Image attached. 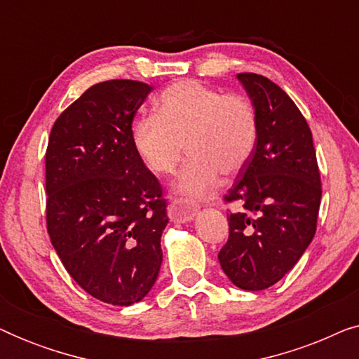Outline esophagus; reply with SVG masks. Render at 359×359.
<instances>
[{
    "instance_id": "esophagus-1",
    "label": "esophagus",
    "mask_w": 359,
    "mask_h": 359,
    "mask_svg": "<svg viewBox=\"0 0 359 359\" xmlns=\"http://www.w3.org/2000/svg\"><path fill=\"white\" fill-rule=\"evenodd\" d=\"M194 214L196 208L186 203L184 199H175L168 205V217L171 222H188V220H193Z\"/></svg>"
}]
</instances>
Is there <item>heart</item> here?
Instances as JSON below:
<instances>
[{
  "mask_svg": "<svg viewBox=\"0 0 359 359\" xmlns=\"http://www.w3.org/2000/svg\"><path fill=\"white\" fill-rule=\"evenodd\" d=\"M258 130V112L247 96L181 80L161 93L156 114L134 121L132 144L155 175L173 173L188 150L191 158L176 189L198 199L215 188L219 173L233 176L245 168L257 147Z\"/></svg>",
  "mask_w": 359,
  "mask_h": 359,
  "instance_id": "heart-1",
  "label": "heart"
}]
</instances>
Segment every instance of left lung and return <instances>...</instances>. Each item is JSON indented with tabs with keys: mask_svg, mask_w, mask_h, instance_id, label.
Listing matches in <instances>:
<instances>
[{
	"mask_svg": "<svg viewBox=\"0 0 359 359\" xmlns=\"http://www.w3.org/2000/svg\"><path fill=\"white\" fill-rule=\"evenodd\" d=\"M238 80L258 112V142L225 203L229 240L219 262L230 281L262 291L291 271L317 230L322 186L306 117L276 83L257 73Z\"/></svg>",
	"mask_w": 359,
	"mask_h": 359,
	"instance_id": "left-lung-1",
	"label": "left lung"
}]
</instances>
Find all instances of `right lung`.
I'll return each instance as SVG.
<instances>
[{
  "instance_id": "right-lung-1",
  "label": "right lung",
  "mask_w": 359,
  "mask_h": 359,
  "mask_svg": "<svg viewBox=\"0 0 359 359\" xmlns=\"http://www.w3.org/2000/svg\"><path fill=\"white\" fill-rule=\"evenodd\" d=\"M154 86L97 83L48 137L46 220L68 274L112 306L144 299L156 281L168 224L163 188L132 144V121Z\"/></svg>"
}]
</instances>
